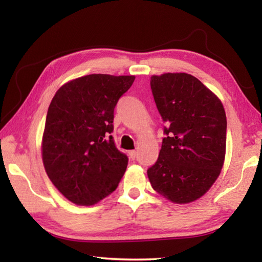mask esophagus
I'll return each instance as SVG.
<instances>
[{"label": "esophagus", "instance_id": "1", "mask_svg": "<svg viewBox=\"0 0 262 262\" xmlns=\"http://www.w3.org/2000/svg\"><path fill=\"white\" fill-rule=\"evenodd\" d=\"M136 156H137V151H136V150H130V151H129V157H130L132 159H135Z\"/></svg>", "mask_w": 262, "mask_h": 262}]
</instances>
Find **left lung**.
I'll list each match as a JSON object with an SVG mask.
<instances>
[{
  "label": "left lung",
  "mask_w": 262,
  "mask_h": 262,
  "mask_svg": "<svg viewBox=\"0 0 262 262\" xmlns=\"http://www.w3.org/2000/svg\"><path fill=\"white\" fill-rule=\"evenodd\" d=\"M155 103L165 122L157 162L148 168L152 188L167 200H198L220 176L227 145L221 100L185 73L151 76Z\"/></svg>",
  "instance_id": "8db88e82"
}]
</instances>
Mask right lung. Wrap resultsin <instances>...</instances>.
<instances>
[{
	"label": "right lung",
	"instance_id": "obj_1",
	"mask_svg": "<svg viewBox=\"0 0 262 262\" xmlns=\"http://www.w3.org/2000/svg\"><path fill=\"white\" fill-rule=\"evenodd\" d=\"M135 76L92 74L62 85L47 111L42 162L69 201L95 205L117 189L128 157L115 147L114 108Z\"/></svg>",
	"mask_w": 262,
	"mask_h": 262
}]
</instances>
